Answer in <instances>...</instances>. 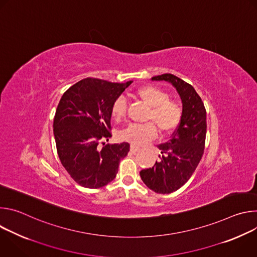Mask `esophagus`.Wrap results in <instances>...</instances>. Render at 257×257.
Here are the masks:
<instances>
[{
  "label": "esophagus",
  "instance_id": "1",
  "mask_svg": "<svg viewBox=\"0 0 257 257\" xmlns=\"http://www.w3.org/2000/svg\"><path fill=\"white\" fill-rule=\"evenodd\" d=\"M130 151H131L132 153H136V152L139 151V146H137V145H135V144H131Z\"/></svg>",
  "mask_w": 257,
  "mask_h": 257
}]
</instances>
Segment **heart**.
Returning a JSON list of instances; mask_svg holds the SVG:
<instances>
[{"label": "heart", "instance_id": "b5f03b06", "mask_svg": "<svg viewBox=\"0 0 257 257\" xmlns=\"http://www.w3.org/2000/svg\"><path fill=\"white\" fill-rule=\"evenodd\" d=\"M137 95L150 107L148 120L153 121L162 133H170L177 128L182 118V106L176 101L169 99V94L153 85H146L137 90ZM127 111L126 99L123 96L118 97L111 109L112 117L119 121L125 117ZM157 135V129L153 123L130 124L121 134V139L141 145L154 139Z\"/></svg>", "mask_w": 257, "mask_h": 257}]
</instances>
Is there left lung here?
<instances>
[{
	"label": "left lung",
	"mask_w": 257,
	"mask_h": 257,
	"mask_svg": "<svg viewBox=\"0 0 257 257\" xmlns=\"http://www.w3.org/2000/svg\"><path fill=\"white\" fill-rule=\"evenodd\" d=\"M152 80L167 81L177 90L182 100V118L171 139L160 144V160L153 168L140 171L144 184L157 193L178 190L197 168L204 150L206 111L192 85L169 74L154 76Z\"/></svg>",
	"instance_id": "left-lung-1"
}]
</instances>
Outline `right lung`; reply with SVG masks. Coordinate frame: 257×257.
Returning a JSON list of instances; mask_svg holds the SVG:
<instances>
[{"instance_id": "right-lung-1", "label": "right lung", "mask_w": 257, "mask_h": 257, "mask_svg": "<svg viewBox=\"0 0 257 257\" xmlns=\"http://www.w3.org/2000/svg\"><path fill=\"white\" fill-rule=\"evenodd\" d=\"M133 81L112 83L85 78L61 97L54 119L59 159L76 183L96 189L112 182L130 149L128 142L111 144V109L114 101Z\"/></svg>"}]
</instances>
